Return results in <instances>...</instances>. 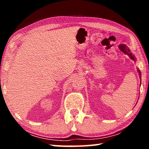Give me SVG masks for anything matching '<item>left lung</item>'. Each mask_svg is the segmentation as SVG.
<instances>
[{
	"instance_id": "left-lung-1",
	"label": "left lung",
	"mask_w": 149,
	"mask_h": 149,
	"mask_svg": "<svg viewBox=\"0 0 149 149\" xmlns=\"http://www.w3.org/2000/svg\"><path fill=\"white\" fill-rule=\"evenodd\" d=\"M118 48H119V49L121 50V51L123 52V53L125 54H127V56H129V57L130 58L132 59V60H133V61H135V62L136 61V58L135 56V55L133 54L132 52H131L130 50L129 49V47H128L127 46H126V45H124V44H121V45H119V47H118ZM137 72L139 73V77L141 78V73L140 72V70H139V69H137Z\"/></svg>"
}]
</instances>
